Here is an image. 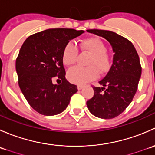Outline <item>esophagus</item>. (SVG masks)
<instances>
[{
	"label": "esophagus",
	"mask_w": 155,
	"mask_h": 155,
	"mask_svg": "<svg viewBox=\"0 0 155 155\" xmlns=\"http://www.w3.org/2000/svg\"><path fill=\"white\" fill-rule=\"evenodd\" d=\"M82 87H83V85H77L78 90H81V89H82Z\"/></svg>",
	"instance_id": "esophagus-1"
}]
</instances>
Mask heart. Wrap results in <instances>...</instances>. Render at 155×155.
I'll list each match as a JSON object with an SVG mask.
<instances>
[{
    "label": "heart",
    "mask_w": 155,
    "mask_h": 155,
    "mask_svg": "<svg viewBox=\"0 0 155 155\" xmlns=\"http://www.w3.org/2000/svg\"><path fill=\"white\" fill-rule=\"evenodd\" d=\"M81 49L90 54L86 64L87 68L76 67L68 72V79L70 82L83 85L96 79L100 74H104L109 70L112 65V56L106 50V45L97 37H91L82 40ZM79 54L77 46L73 42H68L64 47L62 61L67 66H72L76 62Z\"/></svg>",
    "instance_id": "obj_1"
}]
</instances>
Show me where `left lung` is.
<instances>
[{"label": "left lung", "mask_w": 155, "mask_h": 155, "mask_svg": "<svg viewBox=\"0 0 155 155\" xmlns=\"http://www.w3.org/2000/svg\"><path fill=\"white\" fill-rule=\"evenodd\" d=\"M87 31L107 39L115 52L110 70L99 82L104 87L93 86L94 94L87 101V107L98 118H115L132 102L138 88L142 73L140 58L134 45L125 37L106 30Z\"/></svg>", "instance_id": "left-lung-1"}]
</instances>
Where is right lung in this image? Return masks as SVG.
Returning a JSON list of instances; mask_svg holds the SVG:
<instances>
[{"label":"right lung","instance_id":"obj_1","mask_svg":"<svg viewBox=\"0 0 155 155\" xmlns=\"http://www.w3.org/2000/svg\"><path fill=\"white\" fill-rule=\"evenodd\" d=\"M84 31L51 28L32 34L26 39L15 61L18 82L23 95L36 112L54 115L65 110L77 86L65 78L62 61L65 45ZM62 81L54 85L53 79Z\"/></svg>","mask_w":155,"mask_h":155}]
</instances>
